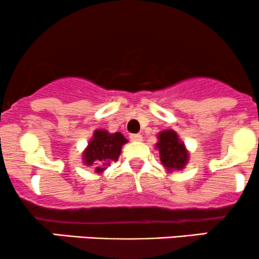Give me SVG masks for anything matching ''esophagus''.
I'll list each match as a JSON object with an SVG mask.
<instances>
[{
    "mask_svg": "<svg viewBox=\"0 0 259 259\" xmlns=\"http://www.w3.org/2000/svg\"><path fill=\"white\" fill-rule=\"evenodd\" d=\"M130 140H132V141H141L142 135H140V134H132V135H130Z\"/></svg>",
    "mask_w": 259,
    "mask_h": 259,
    "instance_id": "1",
    "label": "esophagus"
}]
</instances>
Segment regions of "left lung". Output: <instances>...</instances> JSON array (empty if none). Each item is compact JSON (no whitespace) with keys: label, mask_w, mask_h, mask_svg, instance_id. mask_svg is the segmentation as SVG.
Segmentation results:
<instances>
[{"label":"left lung","mask_w":259,"mask_h":259,"mask_svg":"<svg viewBox=\"0 0 259 259\" xmlns=\"http://www.w3.org/2000/svg\"><path fill=\"white\" fill-rule=\"evenodd\" d=\"M157 138L156 148L159 151L160 162L169 173L185 168L189 162V152L178 134L174 130H163Z\"/></svg>","instance_id":"1"}]
</instances>
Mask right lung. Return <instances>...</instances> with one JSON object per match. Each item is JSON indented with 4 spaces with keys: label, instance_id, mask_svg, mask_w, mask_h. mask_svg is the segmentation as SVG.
Here are the masks:
<instances>
[{
    "label": "right lung",
    "instance_id": "obj_1",
    "mask_svg": "<svg viewBox=\"0 0 259 259\" xmlns=\"http://www.w3.org/2000/svg\"><path fill=\"white\" fill-rule=\"evenodd\" d=\"M127 140L120 133H108L107 130H95L88 147L82 152L85 165H94L97 174L102 173L113 160L119 158L121 147Z\"/></svg>",
    "mask_w": 259,
    "mask_h": 259
}]
</instances>
